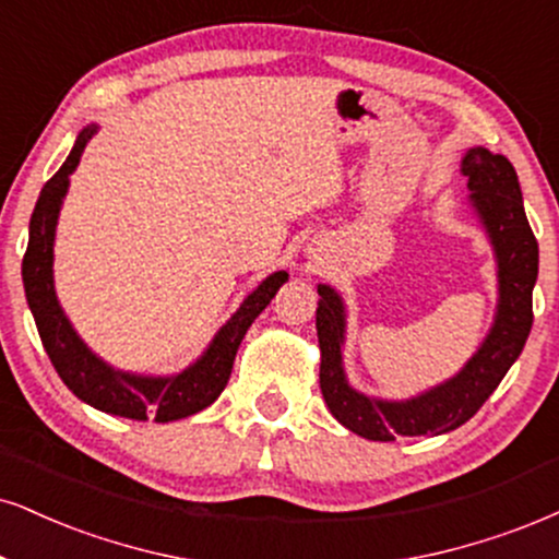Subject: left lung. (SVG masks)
Here are the masks:
<instances>
[{
	"label": "left lung",
	"instance_id": "1",
	"mask_svg": "<svg viewBox=\"0 0 559 559\" xmlns=\"http://www.w3.org/2000/svg\"><path fill=\"white\" fill-rule=\"evenodd\" d=\"M469 186V202L490 238L498 261V313L490 334L456 376L425 394L385 402L365 396L347 383L342 368L344 302L329 285H319L316 332L321 347V394L332 415L368 440H396L399 436H440L456 430L479 412L519 360L534 323L532 293L539 274V243L523 212L519 176L511 160L485 147H472L461 160Z\"/></svg>",
	"mask_w": 559,
	"mask_h": 559
}]
</instances>
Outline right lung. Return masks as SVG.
Wrapping results in <instances>:
<instances>
[{"mask_svg":"<svg viewBox=\"0 0 559 559\" xmlns=\"http://www.w3.org/2000/svg\"><path fill=\"white\" fill-rule=\"evenodd\" d=\"M95 132H98V127L82 129L64 165L40 189L31 217L27 251L23 257L25 298L33 319H36L46 355L51 357V365L74 396L95 406V409L108 412V415L129 419L155 417V423H174V419L206 409L223 394L248 326L285 285L287 272L269 274L215 334L206 353L181 373L136 376L103 362L74 332L72 323L61 311L57 290H53V236H57L61 199L67 194L69 176L78 168L82 150L93 140Z\"/></svg>","mask_w":559,"mask_h":559,"instance_id":"add662e5","label":"right lung"}]
</instances>
